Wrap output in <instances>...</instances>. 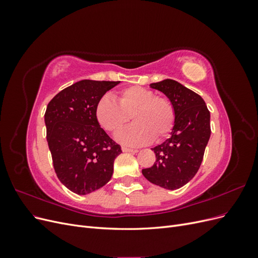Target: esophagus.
<instances>
[{
	"instance_id": "esophagus-1",
	"label": "esophagus",
	"mask_w": 258,
	"mask_h": 258,
	"mask_svg": "<svg viewBox=\"0 0 258 258\" xmlns=\"http://www.w3.org/2000/svg\"><path fill=\"white\" fill-rule=\"evenodd\" d=\"M121 150H122V152H128V153H137L138 152V150H136V148H130L127 146H121Z\"/></svg>"
}]
</instances>
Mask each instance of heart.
Returning <instances> with one entry per match:
<instances>
[{"instance_id":"obj_1","label":"heart","mask_w":258,"mask_h":258,"mask_svg":"<svg viewBox=\"0 0 258 258\" xmlns=\"http://www.w3.org/2000/svg\"><path fill=\"white\" fill-rule=\"evenodd\" d=\"M116 103L110 96L100 98L95 116L99 124L111 134L119 132L130 120L135 123L120 132L117 139L129 145H141L161 141L172 131L175 123V108L171 100L140 86H131L116 95Z\"/></svg>"}]
</instances>
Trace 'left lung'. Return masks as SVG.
<instances>
[{"label": "left lung", "mask_w": 258, "mask_h": 258, "mask_svg": "<svg viewBox=\"0 0 258 258\" xmlns=\"http://www.w3.org/2000/svg\"><path fill=\"white\" fill-rule=\"evenodd\" d=\"M171 100L175 123L171 137L152 148L156 161L142 173L151 183L167 189H177L196 175L211 136L210 112L198 93L173 80L151 84Z\"/></svg>", "instance_id": "1"}]
</instances>
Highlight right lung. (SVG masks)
Listing matches in <instances>:
<instances>
[{
	"label": "right lung",
	"instance_id": "1",
	"mask_svg": "<svg viewBox=\"0 0 258 258\" xmlns=\"http://www.w3.org/2000/svg\"><path fill=\"white\" fill-rule=\"evenodd\" d=\"M119 83L80 81L57 93L46 108V138L54 172L75 194L95 191L112 177L121 148L100 127L95 108Z\"/></svg>",
	"mask_w": 258,
	"mask_h": 258
}]
</instances>
